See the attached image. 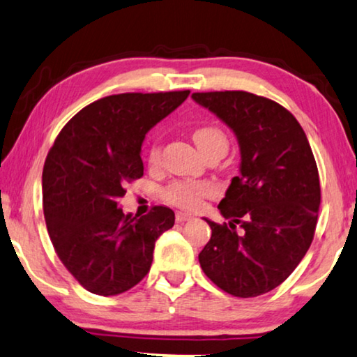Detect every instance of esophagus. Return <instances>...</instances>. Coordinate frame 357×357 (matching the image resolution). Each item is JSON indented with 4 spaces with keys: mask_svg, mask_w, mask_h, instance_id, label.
Listing matches in <instances>:
<instances>
[{
    "mask_svg": "<svg viewBox=\"0 0 357 357\" xmlns=\"http://www.w3.org/2000/svg\"><path fill=\"white\" fill-rule=\"evenodd\" d=\"M175 220H177L178 224H183V222L191 220V215L187 214V213H177V214H175Z\"/></svg>",
    "mask_w": 357,
    "mask_h": 357,
    "instance_id": "34e87169",
    "label": "esophagus"
}]
</instances>
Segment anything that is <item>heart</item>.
I'll list each match as a JSON object with an SVG mask.
<instances>
[{
  "label": "heart",
  "instance_id": "b5f03b06",
  "mask_svg": "<svg viewBox=\"0 0 357 357\" xmlns=\"http://www.w3.org/2000/svg\"><path fill=\"white\" fill-rule=\"evenodd\" d=\"M193 140L196 143V146H198L203 153L215 146H229V140H227L225 132L215 126H203L195 128ZM159 158H161V144L154 142L149 144L148 148V161L149 164H158ZM211 191H213V187L208 183L178 180V182H172L162 190V198L174 206L193 209L199 204V199L203 198V196L209 195Z\"/></svg>",
  "mask_w": 357,
  "mask_h": 357
}]
</instances>
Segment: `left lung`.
<instances>
[{
	"label": "left lung",
	"mask_w": 357,
	"mask_h": 357,
	"mask_svg": "<svg viewBox=\"0 0 357 357\" xmlns=\"http://www.w3.org/2000/svg\"><path fill=\"white\" fill-rule=\"evenodd\" d=\"M191 98L234 130L240 175L231 178L213 235L199 252L203 272L220 290L252 298L285 282L311 246L317 225V164L290 111L248 91L193 93Z\"/></svg>",
	"instance_id": "left-lung-1"
}]
</instances>
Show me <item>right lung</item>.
<instances>
[{
  "label": "right lung",
  "instance_id": "add662e5",
  "mask_svg": "<svg viewBox=\"0 0 357 357\" xmlns=\"http://www.w3.org/2000/svg\"><path fill=\"white\" fill-rule=\"evenodd\" d=\"M190 90L101 98L70 119L43 167V213L50 238L85 290L114 296L149 272L154 243L175 214L154 206L123 214L126 185L143 175L144 135L187 100Z\"/></svg>",
  "mask_w": 357,
  "mask_h": 357
}]
</instances>
